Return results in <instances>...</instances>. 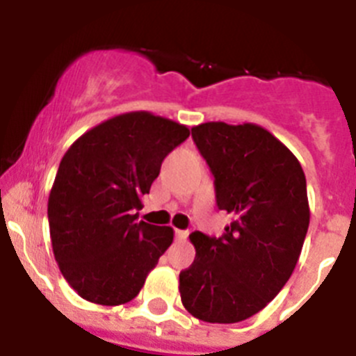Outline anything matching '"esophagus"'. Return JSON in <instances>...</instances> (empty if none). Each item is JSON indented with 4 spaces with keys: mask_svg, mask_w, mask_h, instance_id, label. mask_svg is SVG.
Listing matches in <instances>:
<instances>
[{
    "mask_svg": "<svg viewBox=\"0 0 356 356\" xmlns=\"http://www.w3.org/2000/svg\"><path fill=\"white\" fill-rule=\"evenodd\" d=\"M175 237L176 241H187L188 237V232H185V229H175Z\"/></svg>",
    "mask_w": 356,
    "mask_h": 356,
    "instance_id": "1",
    "label": "esophagus"
}]
</instances>
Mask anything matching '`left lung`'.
I'll list each match as a JSON object with an SVG mask.
<instances>
[{"label": "left lung", "mask_w": 356, "mask_h": 356, "mask_svg": "<svg viewBox=\"0 0 356 356\" xmlns=\"http://www.w3.org/2000/svg\"><path fill=\"white\" fill-rule=\"evenodd\" d=\"M193 139L232 222L221 237L191 234L196 259L180 273L181 303L205 323L229 325L260 312L291 278L310 222L307 180L259 124L203 122Z\"/></svg>", "instance_id": "1"}]
</instances>
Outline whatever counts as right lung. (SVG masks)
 I'll return each instance as SVG.
<instances>
[{
    "mask_svg": "<svg viewBox=\"0 0 356 356\" xmlns=\"http://www.w3.org/2000/svg\"><path fill=\"white\" fill-rule=\"evenodd\" d=\"M188 128L149 112L115 115L65 151L48 200L55 260L90 303H128L171 246L172 228L139 221L163 159Z\"/></svg>",
    "mask_w": 356,
    "mask_h": 356,
    "instance_id": "obj_1",
    "label": "right lung"
}]
</instances>
